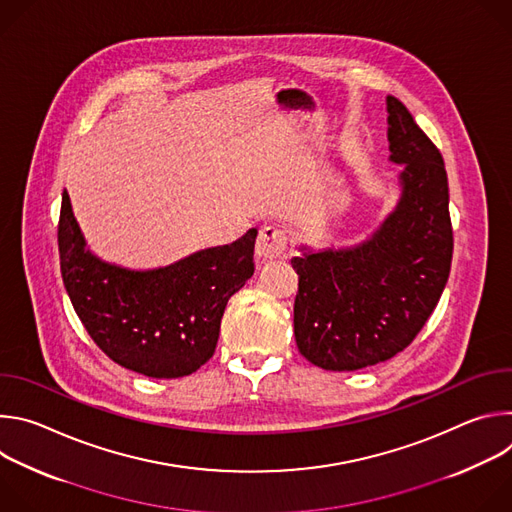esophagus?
I'll return each mask as SVG.
<instances>
[{"label": "esophagus", "instance_id": "34e87169", "mask_svg": "<svg viewBox=\"0 0 512 512\" xmlns=\"http://www.w3.org/2000/svg\"><path fill=\"white\" fill-rule=\"evenodd\" d=\"M287 249V233L277 225H265L259 231L255 253L261 259H275Z\"/></svg>", "mask_w": 512, "mask_h": 512}]
</instances>
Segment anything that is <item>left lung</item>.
Returning a JSON list of instances; mask_svg holds the SVG:
<instances>
[{
	"label": "left lung",
	"instance_id": "8db88e82",
	"mask_svg": "<svg viewBox=\"0 0 512 512\" xmlns=\"http://www.w3.org/2000/svg\"><path fill=\"white\" fill-rule=\"evenodd\" d=\"M389 160L403 166L401 198L356 247L291 259L298 273L294 334L326 371L385 362L419 334L450 277L454 233L444 158L407 107L387 97Z\"/></svg>",
	"mask_w": 512,
	"mask_h": 512
}]
</instances>
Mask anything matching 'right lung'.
<instances>
[{"label":"right lung","mask_w":512,"mask_h":512,"mask_svg":"<svg viewBox=\"0 0 512 512\" xmlns=\"http://www.w3.org/2000/svg\"><path fill=\"white\" fill-rule=\"evenodd\" d=\"M257 229L174 265L133 271L87 249L62 192L58 253L66 294L95 344L121 367L152 377L196 373L214 354L227 302L253 275Z\"/></svg>","instance_id":"obj_1"}]
</instances>
